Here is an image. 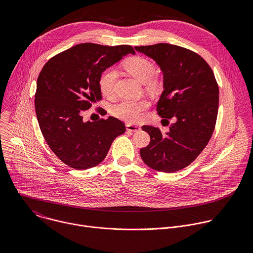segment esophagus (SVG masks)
Instances as JSON below:
<instances>
[{
    "mask_svg": "<svg viewBox=\"0 0 253 253\" xmlns=\"http://www.w3.org/2000/svg\"><path fill=\"white\" fill-rule=\"evenodd\" d=\"M126 128L128 131H131V132H138L141 130V128L139 126H136V125H132V124H127L126 125Z\"/></svg>",
    "mask_w": 253,
    "mask_h": 253,
    "instance_id": "obj_1",
    "label": "esophagus"
}]
</instances>
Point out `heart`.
<instances>
[{"mask_svg":"<svg viewBox=\"0 0 253 253\" xmlns=\"http://www.w3.org/2000/svg\"><path fill=\"white\" fill-rule=\"evenodd\" d=\"M124 68L142 83L149 82L155 74L154 64L146 58L132 57L124 63ZM117 70L113 67L106 68L99 77L98 86L101 93L111 98L115 94V85L117 80ZM149 107L147 100H123L113 107V113L120 119L130 123L138 122L143 112Z\"/></svg>","mask_w":253,"mask_h":253,"instance_id":"heart-1","label":"heart"}]
</instances>
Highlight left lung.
Returning <instances> with one entry per match:
<instances>
[{
    "mask_svg": "<svg viewBox=\"0 0 253 253\" xmlns=\"http://www.w3.org/2000/svg\"><path fill=\"white\" fill-rule=\"evenodd\" d=\"M135 50L152 58L163 72L157 112L163 120L175 119L165 134L142 126L150 143L140 149L141 158L156 171L181 170L197 158L212 136L218 113L217 82L207 62L183 47L159 43Z\"/></svg>",
    "mask_w": 253,
    "mask_h": 253,
    "instance_id": "left-lung-1",
    "label": "left lung"
}]
</instances>
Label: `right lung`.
Here are the masks:
<instances>
[{
    "label": "right lung",
    "mask_w": 253,
    "mask_h": 253,
    "mask_svg": "<svg viewBox=\"0 0 253 253\" xmlns=\"http://www.w3.org/2000/svg\"><path fill=\"white\" fill-rule=\"evenodd\" d=\"M129 53L135 54L129 45L79 44L51 58L40 72L36 115L49 147L66 165L78 170L98 165L125 132V124L115 117L85 122L83 113L102 99V72Z\"/></svg>",
    "instance_id": "obj_1"
}]
</instances>
